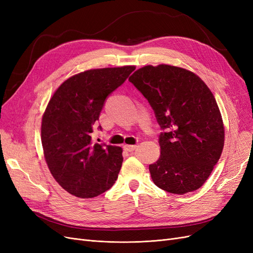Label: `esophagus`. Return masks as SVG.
Listing matches in <instances>:
<instances>
[{
  "mask_svg": "<svg viewBox=\"0 0 253 253\" xmlns=\"http://www.w3.org/2000/svg\"><path fill=\"white\" fill-rule=\"evenodd\" d=\"M136 148H137L136 144H125L124 145V149L127 152H133Z\"/></svg>",
  "mask_w": 253,
  "mask_h": 253,
  "instance_id": "esophagus-1",
  "label": "esophagus"
}]
</instances>
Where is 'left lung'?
Listing matches in <instances>:
<instances>
[{"label": "left lung", "mask_w": 253, "mask_h": 253, "mask_svg": "<svg viewBox=\"0 0 253 253\" xmlns=\"http://www.w3.org/2000/svg\"><path fill=\"white\" fill-rule=\"evenodd\" d=\"M128 81L148 99L159 126L160 157L149 166L155 185L185 194L200 189L225 142L221 114L212 91L194 73L169 64L145 65Z\"/></svg>", "instance_id": "obj_1"}]
</instances>
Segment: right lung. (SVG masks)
Instances as JSON below:
<instances>
[{
	"mask_svg": "<svg viewBox=\"0 0 253 253\" xmlns=\"http://www.w3.org/2000/svg\"><path fill=\"white\" fill-rule=\"evenodd\" d=\"M134 70V65H125L74 75L56 89L45 109L41 125L45 162L53 178L74 196L100 195L118 177L122 149L95 143L90 134L106 97Z\"/></svg>",
	"mask_w": 253,
	"mask_h": 253,
	"instance_id": "add662e5",
	"label": "right lung"
}]
</instances>
